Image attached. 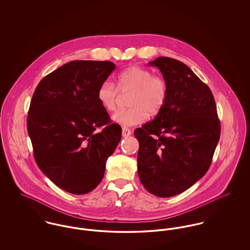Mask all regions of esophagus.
Instances as JSON below:
<instances>
[{
    "mask_svg": "<svg viewBox=\"0 0 250 250\" xmlns=\"http://www.w3.org/2000/svg\"><path fill=\"white\" fill-rule=\"evenodd\" d=\"M131 134H132V132L129 128H127V127L122 128V136L123 137H129V136H131Z\"/></svg>",
    "mask_w": 250,
    "mask_h": 250,
    "instance_id": "1",
    "label": "esophagus"
}]
</instances>
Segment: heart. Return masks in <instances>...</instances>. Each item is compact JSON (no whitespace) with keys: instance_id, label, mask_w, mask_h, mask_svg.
<instances>
[{"instance_id":"obj_1","label":"heart","mask_w":250,"mask_h":250,"mask_svg":"<svg viewBox=\"0 0 250 250\" xmlns=\"http://www.w3.org/2000/svg\"><path fill=\"white\" fill-rule=\"evenodd\" d=\"M115 85L106 81L97 91V98L107 111H113L119 99V92L131 91L128 105L125 109L117 110L111 120L120 126H134L143 123L148 113L155 115L165 106L168 87L166 80L161 76H154L151 71L141 66H131L120 72L115 79Z\"/></svg>"}]
</instances>
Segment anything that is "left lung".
I'll use <instances>...</instances> for the list:
<instances>
[{"mask_svg": "<svg viewBox=\"0 0 250 250\" xmlns=\"http://www.w3.org/2000/svg\"><path fill=\"white\" fill-rule=\"evenodd\" d=\"M148 64L163 74L168 94L154 120L134 132L140 143L138 172L150 193L171 197L208 171L220 123L212 91L189 67L167 57Z\"/></svg>", "mask_w": 250, "mask_h": 250, "instance_id": "8db88e82", "label": "left lung"}]
</instances>
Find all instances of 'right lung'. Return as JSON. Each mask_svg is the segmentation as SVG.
Here are the masks:
<instances>
[{
	"mask_svg": "<svg viewBox=\"0 0 250 250\" xmlns=\"http://www.w3.org/2000/svg\"><path fill=\"white\" fill-rule=\"evenodd\" d=\"M114 69L107 61H73L44 77L31 101L27 128L36 164L73 194H85L100 184L121 140V127L110 124L97 98Z\"/></svg>",
	"mask_w": 250,
	"mask_h": 250,
	"instance_id": "obj_1",
	"label": "right lung"
}]
</instances>
